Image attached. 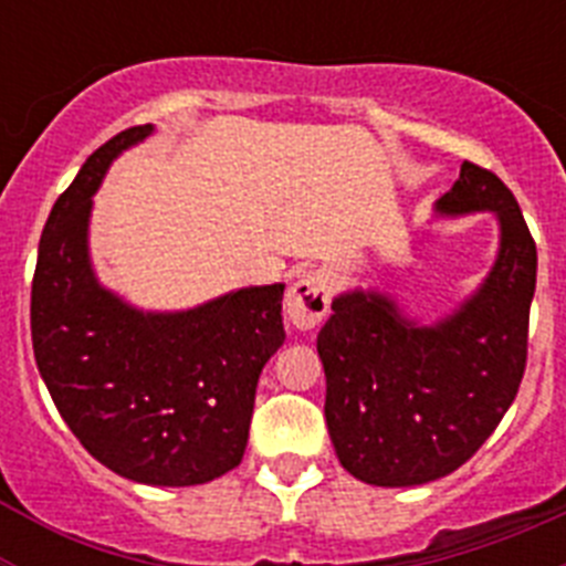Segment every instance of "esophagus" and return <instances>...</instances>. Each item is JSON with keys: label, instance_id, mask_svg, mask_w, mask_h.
<instances>
[{"label": "esophagus", "instance_id": "34e87169", "mask_svg": "<svg viewBox=\"0 0 566 566\" xmlns=\"http://www.w3.org/2000/svg\"><path fill=\"white\" fill-rule=\"evenodd\" d=\"M328 314V277L319 269H308L294 280L286 294V317L300 332H312Z\"/></svg>", "mask_w": 566, "mask_h": 566}]
</instances>
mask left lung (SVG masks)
Segmentation results:
<instances>
[{
  "label": "left lung",
  "instance_id": "1",
  "mask_svg": "<svg viewBox=\"0 0 566 566\" xmlns=\"http://www.w3.org/2000/svg\"><path fill=\"white\" fill-rule=\"evenodd\" d=\"M437 209L499 214L502 247L482 289L437 326L405 319L382 294H339L317 334L334 451L365 484L411 488L462 468L496 431L527 365L538 260L518 201L499 175L464 161Z\"/></svg>",
  "mask_w": 566,
  "mask_h": 566
}]
</instances>
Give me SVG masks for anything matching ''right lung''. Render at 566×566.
Listing matches in <instances>:
<instances>
[{
	"mask_svg": "<svg viewBox=\"0 0 566 566\" xmlns=\"http://www.w3.org/2000/svg\"><path fill=\"white\" fill-rule=\"evenodd\" d=\"M153 124L113 135L50 209L30 289L39 374L67 428L124 479L187 488L247 451L263 365L286 332L283 283L240 289L178 314H144L104 292L87 260L90 195Z\"/></svg>",
	"mask_w": 566,
	"mask_h": 566,
	"instance_id": "obj_1",
	"label": "right lung"
}]
</instances>
